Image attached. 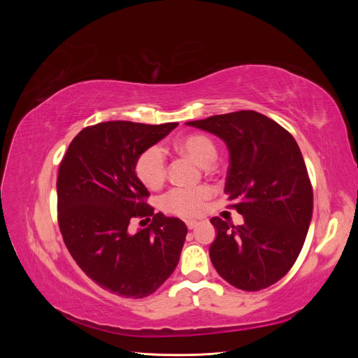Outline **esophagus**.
<instances>
[{"mask_svg": "<svg viewBox=\"0 0 358 358\" xmlns=\"http://www.w3.org/2000/svg\"><path fill=\"white\" fill-rule=\"evenodd\" d=\"M197 225H199V222H197V221H188V222H187V227H188L189 230H194V229H196Z\"/></svg>", "mask_w": 358, "mask_h": 358, "instance_id": "obj_1", "label": "esophagus"}]
</instances>
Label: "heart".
Instances as JSON below:
<instances>
[{
  "label": "heart",
  "mask_w": 358,
  "mask_h": 358,
  "mask_svg": "<svg viewBox=\"0 0 358 358\" xmlns=\"http://www.w3.org/2000/svg\"><path fill=\"white\" fill-rule=\"evenodd\" d=\"M178 148L197 164L206 167L216 157V148L209 137L203 134H189L178 140ZM136 173L148 188H158L166 179L167 162L164 150L159 146H150L140 154L136 162ZM212 191L201 188H173L161 199L162 209L169 213L194 218L203 208L204 201L210 197Z\"/></svg>",
  "instance_id": "b5f03b06"
}]
</instances>
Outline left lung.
<instances>
[{
  "label": "left lung",
  "instance_id": "obj_1",
  "mask_svg": "<svg viewBox=\"0 0 358 358\" xmlns=\"http://www.w3.org/2000/svg\"><path fill=\"white\" fill-rule=\"evenodd\" d=\"M196 127L220 137L230 166L224 192L245 224L212 218L216 239L209 255L233 287L258 291L273 285L296 263L312 220L313 192L300 148L285 128L254 110L215 115Z\"/></svg>",
  "mask_w": 358,
  "mask_h": 358
}]
</instances>
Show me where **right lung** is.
I'll use <instances>...</instances> for the list:
<instances>
[{
	"mask_svg": "<svg viewBox=\"0 0 358 358\" xmlns=\"http://www.w3.org/2000/svg\"><path fill=\"white\" fill-rule=\"evenodd\" d=\"M179 124L109 121L86 127L64 155L57 182L58 222L74 262L95 284L122 297L152 294L179 263L188 233L179 218L154 213L136 175L140 154ZM153 216L146 229L127 230Z\"/></svg>",
	"mask_w": 358,
	"mask_h": 358,
	"instance_id": "1",
	"label": "right lung"
}]
</instances>
